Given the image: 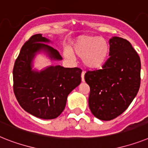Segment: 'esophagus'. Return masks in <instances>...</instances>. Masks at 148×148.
<instances>
[{"mask_svg": "<svg viewBox=\"0 0 148 148\" xmlns=\"http://www.w3.org/2000/svg\"><path fill=\"white\" fill-rule=\"evenodd\" d=\"M85 72H84V71L82 72L81 77H82V82L85 81Z\"/></svg>", "mask_w": 148, "mask_h": 148, "instance_id": "34e87169", "label": "esophagus"}]
</instances>
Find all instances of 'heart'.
Listing matches in <instances>:
<instances>
[{
  "label": "heart",
  "instance_id": "heart-1",
  "mask_svg": "<svg viewBox=\"0 0 148 148\" xmlns=\"http://www.w3.org/2000/svg\"><path fill=\"white\" fill-rule=\"evenodd\" d=\"M65 56L74 60L75 55L82 57L85 66L99 69L104 65L109 58L110 45L107 40L100 36L82 35L73 43V50L66 49Z\"/></svg>",
  "mask_w": 148,
  "mask_h": 148
}]
</instances>
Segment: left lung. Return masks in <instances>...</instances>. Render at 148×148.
<instances>
[{
    "label": "left lung",
    "instance_id": "left-lung-1",
    "mask_svg": "<svg viewBox=\"0 0 148 148\" xmlns=\"http://www.w3.org/2000/svg\"><path fill=\"white\" fill-rule=\"evenodd\" d=\"M109 44L110 57L102 69L85 74L90 87L89 108L105 121L115 119L129 107L141 84V60L130 42L113 37Z\"/></svg>",
    "mask_w": 148,
    "mask_h": 148
}]
</instances>
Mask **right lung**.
<instances>
[{
    "mask_svg": "<svg viewBox=\"0 0 148 148\" xmlns=\"http://www.w3.org/2000/svg\"><path fill=\"white\" fill-rule=\"evenodd\" d=\"M44 42L50 41L37 34L22 47L13 66V91L26 112L41 119H52L60 115L69 94L81 83L82 69L52 66L41 72L32 70V59L41 50L51 59L62 60L57 50Z\"/></svg>",
    "mask_w": 148,
    "mask_h": 148,
    "instance_id": "obj_1",
    "label": "right lung"
}]
</instances>
